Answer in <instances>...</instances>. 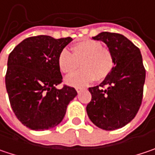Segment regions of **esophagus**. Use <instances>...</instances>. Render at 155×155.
Returning a JSON list of instances; mask_svg holds the SVG:
<instances>
[{"label":"esophagus","mask_w":155,"mask_h":155,"mask_svg":"<svg viewBox=\"0 0 155 155\" xmlns=\"http://www.w3.org/2000/svg\"><path fill=\"white\" fill-rule=\"evenodd\" d=\"M82 90H83V88H82V87H77V88H76V91H77V93L81 92Z\"/></svg>","instance_id":"34e87169"}]
</instances>
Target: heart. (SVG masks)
Returning <instances> with one entry per match:
<instances>
[{"label":"heart","instance_id":"1","mask_svg":"<svg viewBox=\"0 0 155 155\" xmlns=\"http://www.w3.org/2000/svg\"><path fill=\"white\" fill-rule=\"evenodd\" d=\"M71 53L63 50L58 57V67L65 74H74L79 68L82 70L66 78L69 86L83 87L96 80L103 81L111 74L115 61L111 51L103 44L91 38H83L71 45Z\"/></svg>","mask_w":155,"mask_h":155}]
</instances>
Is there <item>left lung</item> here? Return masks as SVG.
<instances>
[{
    "label": "left lung",
    "mask_w": 155,
    "mask_h": 155,
    "mask_svg": "<svg viewBox=\"0 0 155 155\" xmlns=\"http://www.w3.org/2000/svg\"><path fill=\"white\" fill-rule=\"evenodd\" d=\"M92 38L107 45L115 65L110 76L100 84L102 88H88L92 99L87 105V113L97 127L112 131L130 123L138 113L146 70L140 49L123 35L104 31Z\"/></svg>",
    "instance_id": "8db88e82"
}]
</instances>
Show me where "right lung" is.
I'll use <instances>...</instances> for the list:
<instances>
[{"label":"right lung","instance_id":"1","mask_svg":"<svg viewBox=\"0 0 155 155\" xmlns=\"http://www.w3.org/2000/svg\"><path fill=\"white\" fill-rule=\"evenodd\" d=\"M72 40L45 35L31 37L8 56L5 83L10 105L18 120L31 130L57 126L77 96L74 87H56L62 81L58 57Z\"/></svg>","mask_w":155,"mask_h":155}]
</instances>
